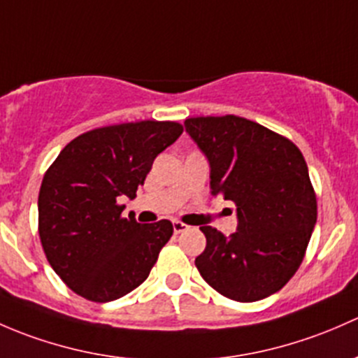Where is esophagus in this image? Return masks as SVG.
<instances>
[{
  "instance_id": "esophagus-1",
  "label": "esophagus",
  "mask_w": 358,
  "mask_h": 358,
  "mask_svg": "<svg viewBox=\"0 0 358 358\" xmlns=\"http://www.w3.org/2000/svg\"><path fill=\"white\" fill-rule=\"evenodd\" d=\"M172 227H174V233L176 234H180V233H182V231L187 229L186 224L179 222V220H174V222H172Z\"/></svg>"
}]
</instances>
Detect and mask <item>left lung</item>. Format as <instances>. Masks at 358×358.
Returning <instances> with one entry per match:
<instances>
[{
  "label": "left lung",
  "instance_id": "8db88e82",
  "mask_svg": "<svg viewBox=\"0 0 358 358\" xmlns=\"http://www.w3.org/2000/svg\"><path fill=\"white\" fill-rule=\"evenodd\" d=\"M186 132L210 165V193L236 203V233L201 226L194 264L224 296L257 301L279 291L303 260L317 200L300 150L243 117L186 119Z\"/></svg>",
  "mask_w": 358,
  "mask_h": 358
}]
</instances>
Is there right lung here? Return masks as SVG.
<instances>
[{"label":"right lung","mask_w":358,"mask_h":358,"mask_svg":"<svg viewBox=\"0 0 358 358\" xmlns=\"http://www.w3.org/2000/svg\"><path fill=\"white\" fill-rule=\"evenodd\" d=\"M182 134L178 122L143 120L94 129L70 141L44 174L39 238L53 271L91 301H113L150 275L171 220L122 219L158 153Z\"/></svg>","instance_id":"obj_1"}]
</instances>
